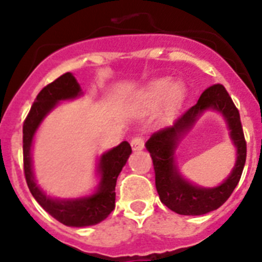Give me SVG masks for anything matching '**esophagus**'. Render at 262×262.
<instances>
[{
	"mask_svg": "<svg viewBox=\"0 0 262 262\" xmlns=\"http://www.w3.org/2000/svg\"><path fill=\"white\" fill-rule=\"evenodd\" d=\"M145 144V138L142 135H136L134 136L133 140H131V147H133L134 151H140L144 148Z\"/></svg>",
	"mask_w": 262,
	"mask_h": 262,
	"instance_id": "34e87169",
	"label": "esophagus"
}]
</instances>
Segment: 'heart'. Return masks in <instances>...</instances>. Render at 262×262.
Wrapping results in <instances>:
<instances>
[{
	"label": "heart",
	"mask_w": 262,
	"mask_h": 262,
	"mask_svg": "<svg viewBox=\"0 0 262 262\" xmlns=\"http://www.w3.org/2000/svg\"><path fill=\"white\" fill-rule=\"evenodd\" d=\"M184 96L185 92L181 85H173L172 80L169 78L154 81L144 92V99L148 105H159L168 97V106L170 108L177 107L184 99Z\"/></svg>",
	"instance_id": "heart-1"
}]
</instances>
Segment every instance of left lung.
Returning a JSON list of instances; mask_svg holds the SVG:
<instances>
[{"mask_svg":"<svg viewBox=\"0 0 262 262\" xmlns=\"http://www.w3.org/2000/svg\"><path fill=\"white\" fill-rule=\"evenodd\" d=\"M214 108L226 118L231 131V138L238 149L235 168L222 185L211 189L194 187L179 173L174 163V151L178 139L193 125L205 110ZM155 169V184L160 201L180 215H203L216 210L226 202L242 177L247 159L245 142L240 114L226 88L221 84L211 85L201 94L195 105L184 111L172 126L159 129L145 143Z\"/></svg>","mask_w":262,"mask_h":262,"instance_id":"obj_1","label":"left lung"}]
</instances>
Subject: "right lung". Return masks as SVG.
Segmentation results:
<instances>
[{"mask_svg":"<svg viewBox=\"0 0 262 262\" xmlns=\"http://www.w3.org/2000/svg\"><path fill=\"white\" fill-rule=\"evenodd\" d=\"M81 89L72 73L67 72L39 92L32 103L26 119L23 122V172L27 186L36 202L60 223L69 227H86L102 222L115 207V185L120 170L131 155L128 142H122L99 160L98 170L101 182L93 195L81 200L57 201L48 198L36 186L31 169L32 138L43 118L61 99H71L80 96Z\"/></svg>","mask_w":262,"mask_h":262,"instance_id":"1","label":"right lung"}]
</instances>
